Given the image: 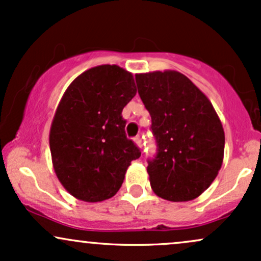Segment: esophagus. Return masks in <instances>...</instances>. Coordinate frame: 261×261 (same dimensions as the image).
I'll use <instances>...</instances> for the list:
<instances>
[{"label": "esophagus", "instance_id": "obj_1", "mask_svg": "<svg viewBox=\"0 0 261 261\" xmlns=\"http://www.w3.org/2000/svg\"><path fill=\"white\" fill-rule=\"evenodd\" d=\"M135 143H136V145L139 146L140 148H142V139H141L140 136H136V137H135Z\"/></svg>", "mask_w": 261, "mask_h": 261}]
</instances>
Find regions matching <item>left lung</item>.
Returning <instances> with one entry per match:
<instances>
[{
  "label": "left lung",
  "mask_w": 261,
  "mask_h": 261,
  "mask_svg": "<svg viewBox=\"0 0 261 261\" xmlns=\"http://www.w3.org/2000/svg\"><path fill=\"white\" fill-rule=\"evenodd\" d=\"M135 77L157 143L154 158L147 161L152 190L168 201L195 199L222 166L220 118L207 97L180 72L155 71Z\"/></svg>",
  "instance_id": "8db88e82"
}]
</instances>
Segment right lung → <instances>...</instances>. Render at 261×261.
I'll return each mask as SVG.
<instances>
[{"mask_svg": "<svg viewBox=\"0 0 261 261\" xmlns=\"http://www.w3.org/2000/svg\"><path fill=\"white\" fill-rule=\"evenodd\" d=\"M135 94L133 74L116 65L89 68L66 89L50 128V151L60 182L79 200L115 195L141 155L121 115Z\"/></svg>", "mask_w": 261, "mask_h": 261, "instance_id": "right-lung-1", "label": "right lung"}]
</instances>
